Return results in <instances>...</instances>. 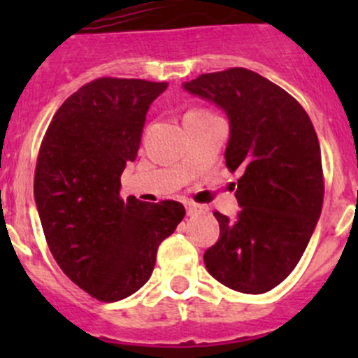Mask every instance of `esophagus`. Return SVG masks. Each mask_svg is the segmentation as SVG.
<instances>
[{
  "label": "esophagus",
  "mask_w": 358,
  "mask_h": 358,
  "mask_svg": "<svg viewBox=\"0 0 358 358\" xmlns=\"http://www.w3.org/2000/svg\"><path fill=\"white\" fill-rule=\"evenodd\" d=\"M185 208H187V215H189V216L197 215V213L202 211V206L196 204V202H187Z\"/></svg>",
  "instance_id": "34e87169"
}]
</instances>
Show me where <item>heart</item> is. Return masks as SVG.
I'll use <instances>...</instances> for the list:
<instances>
[{
	"label": "heart",
	"mask_w": 358,
	"mask_h": 358,
	"mask_svg": "<svg viewBox=\"0 0 358 358\" xmlns=\"http://www.w3.org/2000/svg\"><path fill=\"white\" fill-rule=\"evenodd\" d=\"M189 114H208V112L206 110H190Z\"/></svg>",
	"instance_id": "1"
}]
</instances>
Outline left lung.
I'll use <instances>...</instances> for the list:
<instances>
[{
  "label": "left lung",
  "mask_w": 358,
  "mask_h": 358,
  "mask_svg": "<svg viewBox=\"0 0 358 358\" xmlns=\"http://www.w3.org/2000/svg\"><path fill=\"white\" fill-rule=\"evenodd\" d=\"M183 88L227 112V168L243 173V209L236 220L215 211L220 239L204 252L206 268L234 291L273 289L298 265L322 211L315 128L298 100L249 69L201 74Z\"/></svg>",
  "instance_id": "1"
}]
</instances>
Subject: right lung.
<instances>
[{
  "label": "right lung",
  "mask_w": 358,
  "mask_h": 358,
  "mask_svg": "<svg viewBox=\"0 0 358 358\" xmlns=\"http://www.w3.org/2000/svg\"><path fill=\"white\" fill-rule=\"evenodd\" d=\"M168 83L99 78L55 112L39 147L34 199L53 258L99 301H119L152 275L157 248L185 216L176 201L119 196L150 103Z\"/></svg>",
  "instance_id": "add662e5"
}]
</instances>
